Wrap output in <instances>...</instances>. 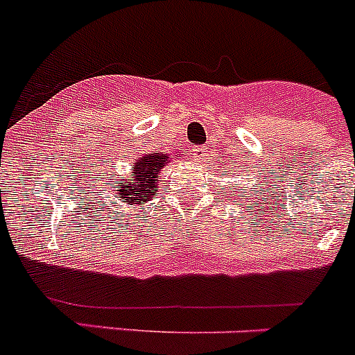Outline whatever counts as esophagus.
<instances>
[{
	"mask_svg": "<svg viewBox=\"0 0 355 355\" xmlns=\"http://www.w3.org/2000/svg\"><path fill=\"white\" fill-rule=\"evenodd\" d=\"M207 156V148L206 146H199V148L193 149V162H204Z\"/></svg>",
	"mask_w": 355,
	"mask_h": 355,
	"instance_id": "obj_1",
	"label": "esophagus"
}]
</instances>
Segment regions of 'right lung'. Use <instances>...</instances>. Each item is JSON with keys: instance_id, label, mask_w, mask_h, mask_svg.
<instances>
[{"instance_id": "right-lung-1", "label": "right lung", "mask_w": 355, "mask_h": 355, "mask_svg": "<svg viewBox=\"0 0 355 355\" xmlns=\"http://www.w3.org/2000/svg\"><path fill=\"white\" fill-rule=\"evenodd\" d=\"M168 158L171 156L164 153H148L132 164L130 174L125 175V180L114 181V191L119 195V200L144 209V202L155 199L160 171L168 164ZM130 175H132V180H128Z\"/></svg>"}]
</instances>
